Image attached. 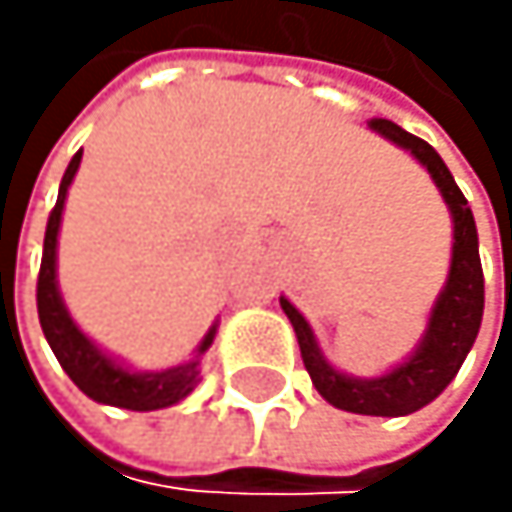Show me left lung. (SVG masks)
Segmentation results:
<instances>
[{"instance_id":"left-lung-1","label":"left lung","mask_w":512,"mask_h":512,"mask_svg":"<svg viewBox=\"0 0 512 512\" xmlns=\"http://www.w3.org/2000/svg\"><path fill=\"white\" fill-rule=\"evenodd\" d=\"M368 128L384 134L396 147L408 150L430 171L433 184L439 187V193L451 211V224H455L448 279L433 304L427 331H424L415 356H408L402 365H396L381 378H350L344 371L325 362V356L313 338V328L307 325V319L298 310H294V304L285 298H279V304L294 325L304 365L310 371V381L325 402H331L341 411H353V415L399 418V415H411V411L424 408L451 381H455L458 368L467 359L476 334H479V325H482L485 279H482L479 236H476L473 211H470L464 193L458 190L455 178H451V171L445 168L442 156L427 141L408 134L405 128H399L390 119H371Z\"/></svg>"}]
</instances>
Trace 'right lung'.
I'll return each mask as SVG.
<instances>
[{"label": "right lung", "instance_id": "obj_1", "mask_svg": "<svg viewBox=\"0 0 512 512\" xmlns=\"http://www.w3.org/2000/svg\"><path fill=\"white\" fill-rule=\"evenodd\" d=\"M79 162H82V150L70 159L61 190H57V202L48 214L42 267H39V282H36L39 325L45 331V341L54 350L57 362H61V368L70 375V381L94 402L128 408V411L168 408L174 402H181L184 396H190L193 387L199 384V359L211 347L218 325L208 328V334L202 338V344L190 362L165 368V371H131L125 365H119L113 356H107L104 350H97L79 331V325L70 319V313L61 301V291H57V230H61L64 199L76 178Z\"/></svg>", "mask_w": 512, "mask_h": 512}]
</instances>
